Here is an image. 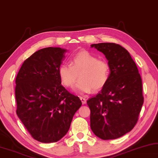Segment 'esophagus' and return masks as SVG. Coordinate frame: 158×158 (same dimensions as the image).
Returning <instances> with one entry per match:
<instances>
[{
	"label": "esophagus",
	"instance_id": "1",
	"mask_svg": "<svg viewBox=\"0 0 158 158\" xmlns=\"http://www.w3.org/2000/svg\"><path fill=\"white\" fill-rule=\"evenodd\" d=\"M80 99H81V101H82V104H85V103H87V101H86V99H85V98H83V97H80Z\"/></svg>",
	"mask_w": 158,
	"mask_h": 158
}]
</instances>
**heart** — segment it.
Listing matches in <instances>:
<instances>
[{"label":"heart","instance_id":"heart-1","mask_svg":"<svg viewBox=\"0 0 158 158\" xmlns=\"http://www.w3.org/2000/svg\"><path fill=\"white\" fill-rule=\"evenodd\" d=\"M110 68L107 61L98 59L96 55L88 51H81L71 59L70 64L62 63L58 69V75L62 85L72 87L80 81L74 88L79 94H87L93 89L103 88L108 82Z\"/></svg>","mask_w":158,"mask_h":158}]
</instances>
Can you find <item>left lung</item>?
<instances>
[{
  "label": "left lung",
  "mask_w": 158,
  "mask_h": 158,
  "mask_svg": "<svg viewBox=\"0 0 158 158\" xmlns=\"http://www.w3.org/2000/svg\"><path fill=\"white\" fill-rule=\"evenodd\" d=\"M105 55L110 73L100 93L89 98L90 127L96 136L114 139L128 133L138 121L143 103L142 82L129 52L114 43L91 45Z\"/></svg>",
  "instance_id": "8db88e82"
}]
</instances>
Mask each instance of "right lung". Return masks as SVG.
Listing matches in <instances>:
<instances>
[{"label":"right lung","mask_w":158,"mask_h":158,"mask_svg":"<svg viewBox=\"0 0 158 158\" xmlns=\"http://www.w3.org/2000/svg\"><path fill=\"white\" fill-rule=\"evenodd\" d=\"M66 49L48 47L24 61L16 77V114L35 139L56 142L67 133L82 106L62 85L58 69Z\"/></svg>","instance_id":"obj_1"}]
</instances>
